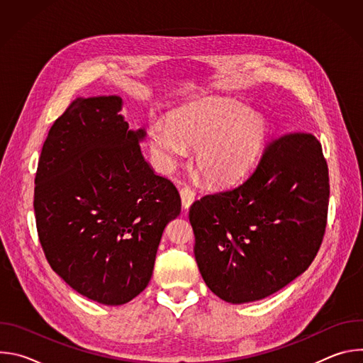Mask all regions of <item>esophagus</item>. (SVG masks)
I'll return each instance as SVG.
<instances>
[{
	"mask_svg": "<svg viewBox=\"0 0 363 363\" xmlns=\"http://www.w3.org/2000/svg\"><path fill=\"white\" fill-rule=\"evenodd\" d=\"M195 201V192L191 189V188H188V186H185V188H182L181 189V202H182V208L184 210H188L189 206L192 205V202Z\"/></svg>",
	"mask_w": 363,
	"mask_h": 363,
	"instance_id": "esophagus-1",
	"label": "esophagus"
}]
</instances>
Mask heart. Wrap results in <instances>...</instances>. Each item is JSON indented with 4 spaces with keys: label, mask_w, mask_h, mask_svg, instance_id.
Returning <instances> with one entry per match:
<instances>
[{
    "label": "heart",
    "mask_w": 363,
    "mask_h": 363,
    "mask_svg": "<svg viewBox=\"0 0 363 363\" xmlns=\"http://www.w3.org/2000/svg\"><path fill=\"white\" fill-rule=\"evenodd\" d=\"M267 136L269 122L262 112L221 97L189 103L174 111L168 122L149 125L150 147L164 169L192 147L196 172L216 186L244 178L260 158Z\"/></svg>",
    "instance_id": "b5f03b06"
}]
</instances>
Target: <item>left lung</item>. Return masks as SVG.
<instances>
[{"label":"left lung","instance_id":"obj_1","mask_svg":"<svg viewBox=\"0 0 363 363\" xmlns=\"http://www.w3.org/2000/svg\"><path fill=\"white\" fill-rule=\"evenodd\" d=\"M329 171L312 133H287L264 150L238 186L189 208L199 273L220 298L262 300L312 264L323 241Z\"/></svg>","mask_w":363,"mask_h":363}]
</instances>
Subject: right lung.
I'll use <instances>...</instances> for the list:
<instances>
[{
  "label": "right lung",
  "mask_w": 363,
  "mask_h": 363,
  "mask_svg": "<svg viewBox=\"0 0 363 363\" xmlns=\"http://www.w3.org/2000/svg\"><path fill=\"white\" fill-rule=\"evenodd\" d=\"M122 97H77L53 123L35 174L34 213L48 264L73 290L119 306L147 286L175 185L145 161Z\"/></svg>",
  "instance_id": "right-lung-1"
}]
</instances>
